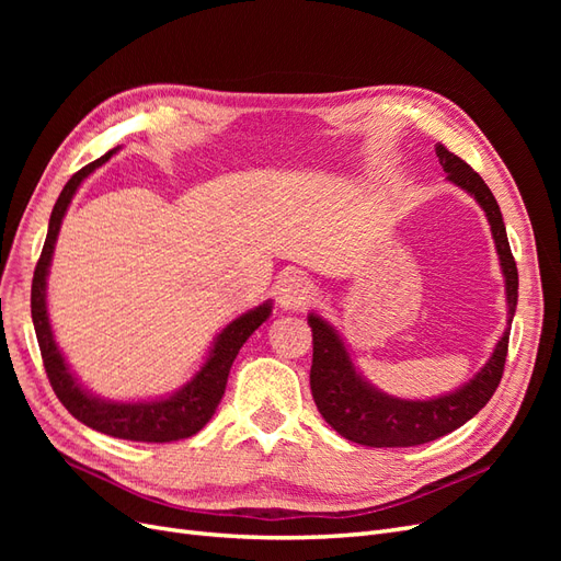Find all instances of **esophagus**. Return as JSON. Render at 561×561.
Segmentation results:
<instances>
[{
  "label": "esophagus",
  "instance_id": "34e87169",
  "mask_svg": "<svg viewBox=\"0 0 561 561\" xmlns=\"http://www.w3.org/2000/svg\"><path fill=\"white\" fill-rule=\"evenodd\" d=\"M311 299L313 285L304 274L293 271V274H285L278 280V304L285 311H301Z\"/></svg>",
  "mask_w": 561,
  "mask_h": 561
}]
</instances>
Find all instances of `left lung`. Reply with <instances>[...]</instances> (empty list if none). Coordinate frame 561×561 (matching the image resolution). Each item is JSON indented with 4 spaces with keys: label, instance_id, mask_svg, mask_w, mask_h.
Here are the masks:
<instances>
[{
    "label": "left lung",
    "instance_id": "8db88e82",
    "mask_svg": "<svg viewBox=\"0 0 561 561\" xmlns=\"http://www.w3.org/2000/svg\"><path fill=\"white\" fill-rule=\"evenodd\" d=\"M439 165L445 168L447 180L461 186L484 210L491 236H494L501 271L505 278L507 299V328L491 353L484 367L463 386H458L445 396L428 400H404L388 396L377 386H371L353 365L344 339L325 318L309 313V325L313 332V365H311V393L318 412L330 426L351 443L365 447H414L426 445L443 437L478 414L494 396L501 383L507 339H511L513 316L517 309V264L513 260L511 243L503 225L499 203L484 180L472 168L458 159L445 147L437 145Z\"/></svg>",
    "mask_w": 561,
    "mask_h": 561
}]
</instances>
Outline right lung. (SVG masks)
<instances>
[{
    "label": "right lung",
    "mask_w": 561,
    "mask_h": 561,
    "mask_svg": "<svg viewBox=\"0 0 561 561\" xmlns=\"http://www.w3.org/2000/svg\"><path fill=\"white\" fill-rule=\"evenodd\" d=\"M112 154H116V149L107 151V154L100 157L98 161L83 165L81 171L75 173L70 182L62 186L54 213H50L46 243L35 268V278H32V322H35L48 381L54 386L58 400L65 404V410L75 419H79L83 426L118 439H133V443H175V439L196 435L213 419L219 400L225 396L229 369L236 360V355H239L241 346L248 342V336L271 316L274 304L268 299L260 304V307H254L248 313L231 320L229 325L215 336L206 363L201 365V369L190 381L171 396L124 402L100 398L83 388L70 365H67L62 351L56 344L54 330H50L46 309V278L50 260H54L62 217L67 208H70L77 190L95 168L107 163Z\"/></svg>",
    "instance_id": "obj_1"
}]
</instances>
